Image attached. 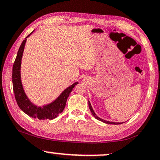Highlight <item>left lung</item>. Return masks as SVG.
I'll return each mask as SVG.
<instances>
[{
  "label": "left lung",
  "instance_id": "obj_1",
  "mask_svg": "<svg viewBox=\"0 0 160 160\" xmlns=\"http://www.w3.org/2000/svg\"><path fill=\"white\" fill-rule=\"evenodd\" d=\"M88 106H89V109H90V110H91V112L92 114H93L94 118L97 119V120H100V121H102V122H103L107 123V124H114V125H117V124H121V123H120V122H118V123H116V122H109V121H106V120H102V119L99 118H98V117L97 115H96V114H95V112H93V109H92V107H91V103H90L89 102H88Z\"/></svg>",
  "mask_w": 160,
  "mask_h": 160
}]
</instances>
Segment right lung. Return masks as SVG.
<instances>
[{"instance_id": "add662e5", "label": "right lung", "mask_w": 160, "mask_h": 160, "mask_svg": "<svg viewBox=\"0 0 160 160\" xmlns=\"http://www.w3.org/2000/svg\"><path fill=\"white\" fill-rule=\"evenodd\" d=\"M32 32L30 34H32ZM28 35L26 38L30 35ZM25 40H23L20 46L19 51H18L17 57L14 61L12 69V83L13 90L14 93L15 98L19 107L32 118H38L39 120H53L57 118L58 114L62 113L64 109L66 103L68 98L69 93L72 91L74 87L78 82L74 83L71 86L65 90L61 95L58 96L57 100L54 101L50 104L45 106L43 107H37L32 104L27 97L24 93L23 88H22L21 82V78H20V67H21V60L23 54V51L24 48V45L26 42Z\"/></svg>"}]
</instances>
